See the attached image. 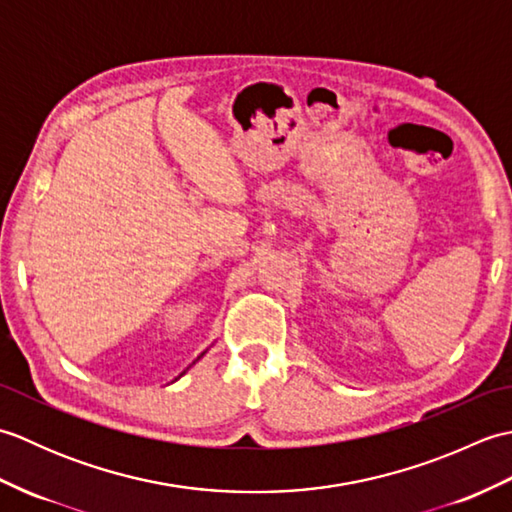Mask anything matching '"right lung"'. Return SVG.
<instances>
[{
    "label": "right lung",
    "instance_id": "1",
    "mask_svg": "<svg viewBox=\"0 0 512 512\" xmlns=\"http://www.w3.org/2000/svg\"><path fill=\"white\" fill-rule=\"evenodd\" d=\"M198 358H200V356H198Z\"/></svg>",
    "mask_w": 512,
    "mask_h": 512
}]
</instances>
